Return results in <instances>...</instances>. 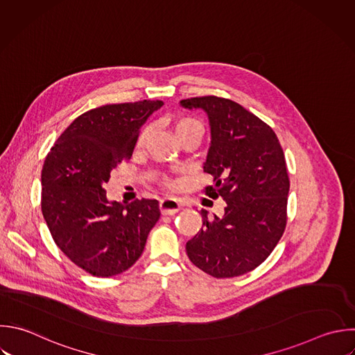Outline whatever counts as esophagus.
Wrapping results in <instances>:
<instances>
[{
	"label": "esophagus",
	"instance_id": "1",
	"mask_svg": "<svg viewBox=\"0 0 355 355\" xmlns=\"http://www.w3.org/2000/svg\"><path fill=\"white\" fill-rule=\"evenodd\" d=\"M159 209L164 215H173L180 209V202L173 197H164L159 201Z\"/></svg>",
	"mask_w": 355,
	"mask_h": 355
}]
</instances>
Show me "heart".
Masks as SVG:
<instances>
[{
    "label": "heart",
    "mask_w": 355,
    "mask_h": 355,
    "mask_svg": "<svg viewBox=\"0 0 355 355\" xmlns=\"http://www.w3.org/2000/svg\"><path fill=\"white\" fill-rule=\"evenodd\" d=\"M173 130H175L178 139L180 140V139H183V137H186L189 135H201L202 136V130L204 129H202V125H201L200 121H197L194 118H190V116H183V118H178L173 122ZM150 132H151L150 128H144L140 132V135L137 137V143H136L139 148H141L146 144ZM166 184L168 186H175V183L171 182V180H166Z\"/></svg>",
    "instance_id": "b5f03b06"
}]
</instances>
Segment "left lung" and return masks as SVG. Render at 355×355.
I'll return each instance as SVG.
<instances>
[{"label": "left lung", "mask_w": 355, "mask_h": 355, "mask_svg": "<svg viewBox=\"0 0 355 355\" xmlns=\"http://www.w3.org/2000/svg\"><path fill=\"white\" fill-rule=\"evenodd\" d=\"M180 104L208 115L204 172L214 184L202 191L226 201L220 218L201 209L202 227L186 243L187 255L212 277L244 275L269 257L286 229L290 180L282 146L269 125L232 100L205 96Z\"/></svg>", "instance_id": "1"}]
</instances>
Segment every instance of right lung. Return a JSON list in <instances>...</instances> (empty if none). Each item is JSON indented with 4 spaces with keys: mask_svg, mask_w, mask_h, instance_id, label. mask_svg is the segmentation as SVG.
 <instances>
[{
    "mask_svg": "<svg viewBox=\"0 0 355 355\" xmlns=\"http://www.w3.org/2000/svg\"><path fill=\"white\" fill-rule=\"evenodd\" d=\"M162 101L108 104L78 116L58 137L42 171V211L60 250L98 277L128 270L159 219L157 200L110 202L104 184L132 158L143 123Z\"/></svg>",
    "mask_w": 355,
    "mask_h": 355,
    "instance_id": "right-lung-1",
    "label": "right lung"
}]
</instances>
